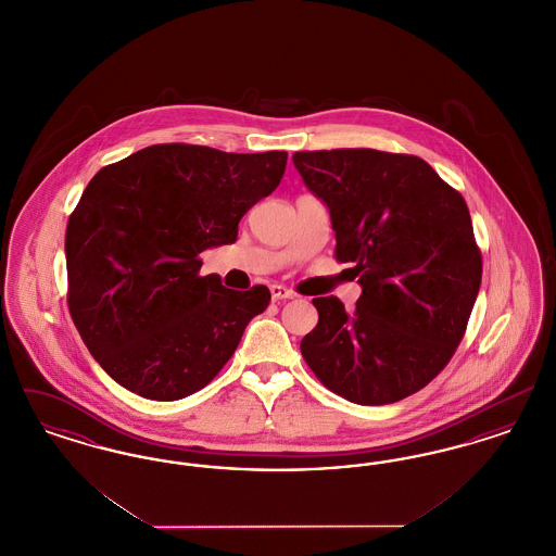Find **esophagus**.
I'll return each instance as SVG.
<instances>
[{
  "mask_svg": "<svg viewBox=\"0 0 556 556\" xmlns=\"http://www.w3.org/2000/svg\"><path fill=\"white\" fill-rule=\"evenodd\" d=\"M293 295H295V293L288 290L286 286H277V283H273V286H270V298H273L275 302H279V300H291Z\"/></svg>",
  "mask_w": 556,
  "mask_h": 556,
  "instance_id": "34e87169",
  "label": "esophagus"
}]
</instances>
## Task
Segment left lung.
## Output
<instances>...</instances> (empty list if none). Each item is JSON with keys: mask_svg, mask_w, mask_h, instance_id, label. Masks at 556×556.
Returning a JSON list of instances; mask_svg holds the SVG:
<instances>
[{"mask_svg": "<svg viewBox=\"0 0 556 556\" xmlns=\"http://www.w3.org/2000/svg\"><path fill=\"white\" fill-rule=\"evenodd\" d=\"M291 160L363 288L352 313L336 295L313 300L318 323L300 344L304 361L356 404L419 392L460 344L481 283L463 195L417 156L345 148Z\"/></svg>", "mask_w": 556, "mask_h": 556, "instance_id": "1", "label": "left lung"}]
</instances>
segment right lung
I'll return each mask as SVG.
<instances>
[{"instance_id": "1", "label": "right lung", "mask_w": 556, "mask_h": 556, "mask_svg": "<svg viewBox=\"0 0 556 556\" xmlns=\"http://www.w3.org/2000/svg\"><path fill=\"white\" fill-rule=\"evenodd\" d=\"M286 164L288 152L160 143L89 181L66 227L68 308L116 383L170 402L225 367L270 291L227 290L198 275V256L238 239L241 216L277 189Z\"/></svg>"}]
</instances>
